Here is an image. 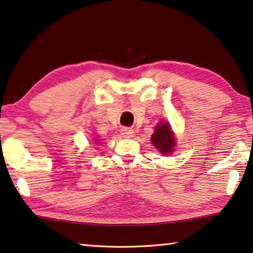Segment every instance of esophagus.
Segmentation results:
<instances>
[{"label":"esophagus","mask_w":253,"mask_h":253,"mask_svg":"<svg viewBox=\"0 0 253 253\" xmlns=\"http://www.w3.org/2000/svg\"><path fill=\"white\" fill-rule=\"evenodd\" d=\"M120 133H122L124 137H131L134 134V131H133V129H130V128L124 127V128H122V130H120Z\"/></svg>","instance_id":"34e87169"}]
</instances>
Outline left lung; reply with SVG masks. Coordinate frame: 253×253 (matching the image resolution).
I'll return each instance as SVG.
<instances>
[{
    "instance_id": "1",
    "label": "left lung",
    "mask_w": 253,
    "mask_h": 253,
    "mask_svg": "<svg viewBox=\"0 0 253 253\" xmlns=\"http://www.w3.org/2000/svg\"><path fill=\"white\" fill-rule=\"evenodd\" d=\"M152 143L162 154H170L173 151L174 136L169 124H160L152 135Z\"/></svg>"
}]
</instances>
